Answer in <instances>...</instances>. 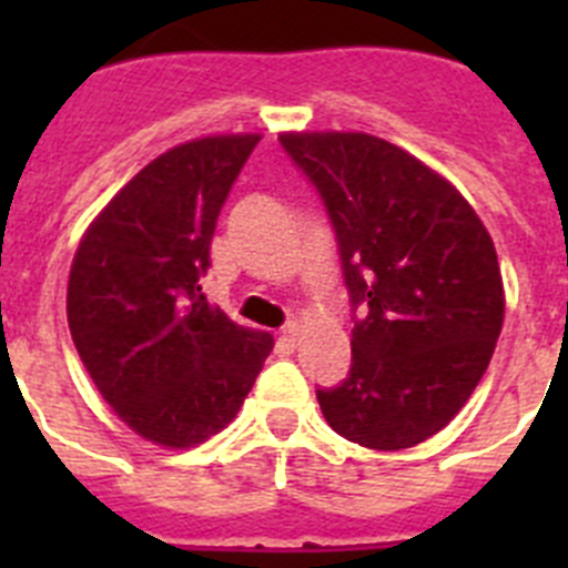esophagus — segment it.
<instances>
[{"instance_id": "34e87169", "label": "esophagus", "mask_w": 568, "mask_h": 568, "mask_svg": "<svg viewBox=\"0 0 568 568\" xmlns=\"http://www.w3.org/2000/svg\"><path fill=\"white\" fill-rule=\"evenodd\" d=\"M295 341H298V327H295V324H287V327L281 329L278 346H281V349H287V353H293Z\"/></svg>"}]
</instances>
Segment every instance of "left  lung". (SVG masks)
<instances>
[{"label":"left lung","instance_id":"left-lung-1","mask_svg":"<svg viewBox=\"0 0 568 568\" xmlns=\"http://www.w3.org/2000/svg\"><path fill=\"white\" fill-rule=\"evenodd\" d=\"M327 207L353 366L315 389L341 438L393 453L440 433L475 393L504 327L491 235L444 175L369 133H281Z\"/></svg>","mask_w":568,"mask_h":568}]
</instances>
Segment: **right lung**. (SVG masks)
<instances>
[{"label": "right lung", "mask_w": 568, "mask_h": 568, "mask_svg": "<svg viewBox=\"0 0 568 568\" xmlns=\"http://www.w3.org/2000/svg\"><path fill=\"white\" fill-rule=\"evenodd\" d=\"M258 133L168 150L110 199L68 281V324L84 369L142 438L187 449L235 418L273 349L202 293L210 241Z\"/></svg>", "instance_id": "obj_1"}]
</instances>
